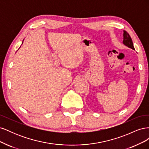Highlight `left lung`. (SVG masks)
I'll return each mask as SVG.
<instances>
[{
	"label": "left lung",
	"instance_id": "left-lung-1",
	"mask_svg": "<svg viewBox=\"0 0 149 149\" xmlns=\"http://www.w3.org/2000/svg\"><path fill=\"white\" fill-rule=\"evenodd\" d=\"M123 44L130 48L135 49L132 38L130 37L129 34L125 30L123 31Z\"/></svg>",
	"mask_w": 149,
	"mask_h": 149
}]
</instances>
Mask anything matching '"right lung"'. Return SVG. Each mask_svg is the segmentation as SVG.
Here are the masks:
<instances>
[{"mask_svg":"<svg viewBox=\"0 0 149 149\" xmlns=\"http://www.w3.org/2000/svg\"><path fill=\"white\" fill-rule=\"evenodd\" d=\"M23 42H24V40H23ZM23 42H22V43H23Z\"/></svg>","mask_w":149,"mask_h":149,"instance_id":"add662e5","label":"right lung"}]
</instances>
